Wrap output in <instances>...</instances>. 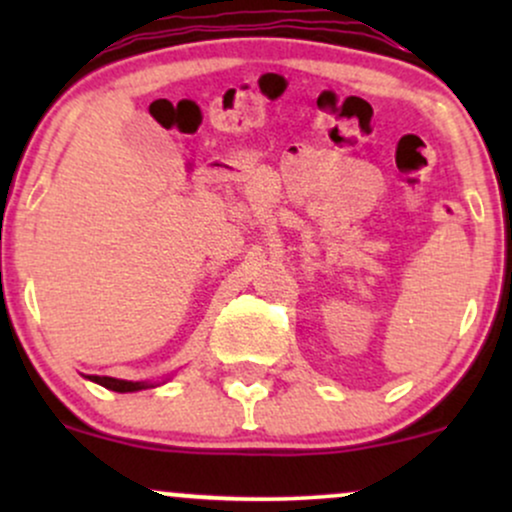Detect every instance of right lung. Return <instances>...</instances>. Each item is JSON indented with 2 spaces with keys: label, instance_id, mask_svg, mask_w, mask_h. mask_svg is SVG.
<instances>
[{
  "label": "right lung",
  "instance_id": "obj_1",
  "mask_svg": "<svg viewBox=\"0 0 512 512\" xmlns=\"http://www.w3.org/2000/svg\"><path fill=\"white\" fill-rule=\"evenodd\" d=\"M88 380H93V383L108 387V390H113V392H137V390H144V387H149L146 383H129V380L105 378V375H88Z\"/></svg>",
  "mask_w": 512,
  "mask_h": 512
}]
</instances>
